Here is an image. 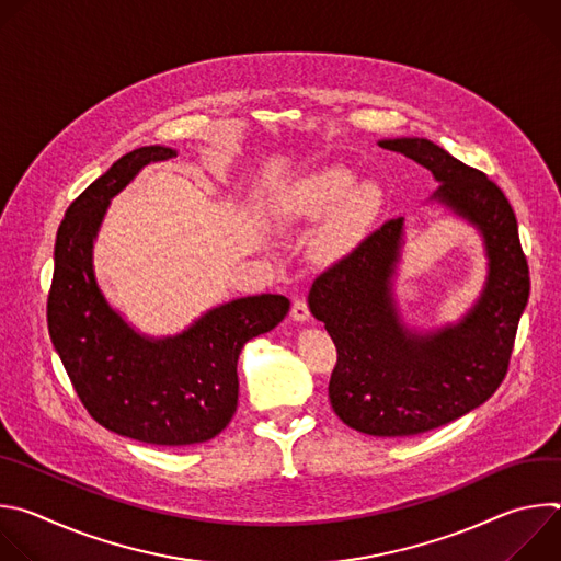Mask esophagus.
I'll list each match as a JSON object with an SVG mask.
<instances>
[{
  "label": "esophagus",
  "instance_id": "esophagus-1",
  "mask_svg": "<svg viewBox=\"0 0 561 561\" xmlns=\"http://www.w3.org/2000/svg\"><path fill=\"white\" fill-rule=\"evenodd\" d=\"M290 314L293 319H297V322H306V319L310 317V310H308V301L304 297H295L293 301V308H290Z\"/></svg>",
  "mask_w": 561,
  "mask_h": 561
}]
</instances>
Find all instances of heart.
<instances>
[{"label":"heart","instance_id":"1","mask_svg":"<svg viewBox=\"0 0 561 561\" xmlns=\"http://www.w3.org/2000/svg\"><path fill=\"white\" fill-rule=\"evenodd\" d=\"M355 182L344 167L312 171L286 191L282 210L288 219H317L340 208L327 232V249L340 251L368 226L379 208V191L373 184L355 188Z\"/></svg>","mask_w":561,"mask_h":561}]
</instances>
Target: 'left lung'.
I'll use <instances>...</instances> for the list:
<instances>
[{
	"instance_id": "obj_1",
	"label": "left lung",
	"mask_w": 561,
	"mask_h": 561,
	"mask_svg": "<svg viewBox=\"0 0 561 561\" xmlns=\"http://www.w3.org/2000/svg\"><path fill=\"white\" fill-rule=\"evenodd\" d=\"M379 146L407 154L442 182L433 197L482 230L491 260L486 288L461 324L422 337L399 324L390 297L402 217L381 224L312 282L310 312L337 348L329 381L333 411L359 433L409 437L450 424L500 388L530 277L515 210L486 173L428 139H383Z\"/></svg>"
}]
</instances>
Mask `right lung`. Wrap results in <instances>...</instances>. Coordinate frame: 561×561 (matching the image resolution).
I'll return each instance as SVG.
<instances>
[{
  "instance_id": "1",
  "label": "right lung",
  "mask_w": 561,
  "mask_h": 561,
  "mask_svg": "<svg viewBox=\"0 0 561 561\" xmlns=\"http://www.w3.org/2000/svg\"><path fill=\"white\" fill-rule=\"evenodd\" d=\"M141 146L98 178L66 210L55 239L46 301L50 342L89 415L104 428L154 446H191L219 435L237 411V359L244 344L286 317L284 295L234 299L173 340H144L102 297L91 249L108 199L141 167L173 157Z\"/></svg>"
}]
</instances>
